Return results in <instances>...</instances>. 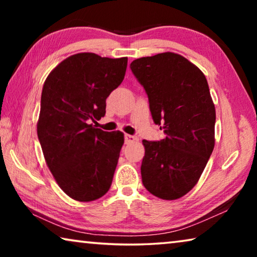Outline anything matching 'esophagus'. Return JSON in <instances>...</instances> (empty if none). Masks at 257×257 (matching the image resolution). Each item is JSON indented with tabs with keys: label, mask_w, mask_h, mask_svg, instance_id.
Instances as JSON below:
<instances>
[{
	"label": "esophagus",
	"mask_w": 257,
	"mask_h": 257,
	"mask_svg": "<svg viewBox=\"0 0 257 257\" xmlns=\"http://www.w3.org/2000/svg\"><path fill=\"white\" fill-rule=\"evenodd\" d=\"M136 141H137V138L135 136H132V135H125V136H124L125 144H130V143H134Z\"/></svg>",
	"instance_id": "1"
}]
</instances>
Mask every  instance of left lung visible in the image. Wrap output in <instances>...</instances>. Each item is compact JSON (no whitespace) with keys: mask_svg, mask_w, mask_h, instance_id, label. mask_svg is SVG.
I'll use <instances>...</instances> for the list:
<instances>
[{"mask_svg":"<svg viewBox=\"0 0 257 257\" xmlns=\"http://www.w3.org/2000/svg\"><path fill=\"white\" fill-rule=\"evenodd\" d=\"M152 118L165 137L143 141L142 180L152 195L173 201L194 188L214 149L215 106L204 73L184 56L164 52L135 60Z\"/></svg>","mask_w":257,"mask_h":257,"instance_id":"left-lung-1","label":"left lung"}]
</instances>
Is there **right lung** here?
Here are the masks:
<instances>
[{
  "label": "right lung",
  "mask_w": 257,
  "mask_h": 257,
  "mask_svg": "<svg viewBox=\"0 0 257 257\" xmlns=\"http://www.w3.org/2000/svg\"><path fill=\"white\" fill-rule=\"evenodd\" d=\"M127 63L82 52L60 62L43 86L37 136L56 184L75 201H96L111 187L123 133L103 132L90 120L105 114Z\"/></svg>",
  "instance_id": "obj_1"
}]
</instances>
